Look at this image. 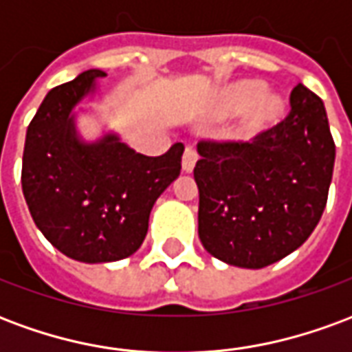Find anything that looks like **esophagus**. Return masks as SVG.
Here are the masks:
<instances>
[{
  "label": "esophagus",
  "instance_id": "esophagus-1",
  "mask_svg": "<svg viewBox=\"0 0 352 352\" xmlns=\"http://www.w3.org/2000/svg\"><path fill=\"white\" fill-rule=\"evenodd\" d=\"M196 162H198V151L194 148V146H186L184 148L183 154V169L186 173H190L194 166H196Z\"/></svg>",
  "mask_w": 352,
  "mask_h": 352
}]
</instances>
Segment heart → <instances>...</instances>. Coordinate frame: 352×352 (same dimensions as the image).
Listing matches in <instances>:
<instances>
[{
    "label": "heart",
    "mask_w": 352,
    "mask_h": 352,
    "mask_svg": "<svg viewBox=\"0 0 352 352\" xmlns=\"http://www.w3.org/2000/svg\"><path fill=\"white\" fill-rule=\"evenodd\" d=\"M262 82H241L228 96L230 111H241L251 105V113L245 120V130L256 131L275 122L283 113V100L275 94H262Z\"/></svg>",
    "instance_id": "obj_1"
}]
</instances>
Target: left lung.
<instances>
[{
  "instance_id": "8db88e82",
  "label": "left lung",
  "mask_w": 352,
  "mask_h": 352,
  "mask_svg": "<svg viewBox=\"0 0 352 352\" xmlns=\"http://www.w3.org/2000/svg\"><path fill=\"white\" fill-rule=\"evenodd\" d=\"M194 179L207 252L260 270L296 251L322 217L333 145L324 103L303 85L288 115L251 139H201Z\"/></svg>"
}]
</instances>
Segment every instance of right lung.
<instances>
[{"mask_svg": "<svg viewBox=\"0 0 352 352\" xmlns=\"http://www.w3.org/2000/svg\"><path fill=\"white\" fill-rule=\"evenodd\" d=\"M105 73L88 69L52 88L28 126L22 192L43 236L65 256L115 262L138 251L154 201L181 173L184 145L145 156L115 135L87 145L75 135L72 109Z\"/></svg>", "mask_w": 352, "mask_h": 352, "instance_id": "right-lung-1", "label": "right lung"}]
</instances>
